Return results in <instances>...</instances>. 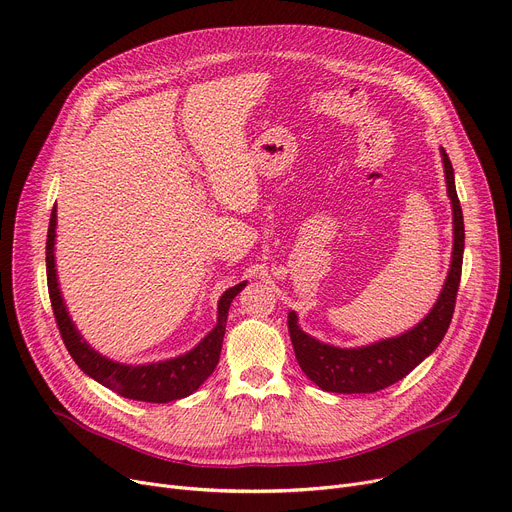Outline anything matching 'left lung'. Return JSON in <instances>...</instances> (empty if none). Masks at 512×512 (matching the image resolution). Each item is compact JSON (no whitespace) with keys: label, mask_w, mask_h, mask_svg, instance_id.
Here are the masks:
<instances>
[{"label":"left lung","mask_w":512,"mask_h":512,"mask_svg":"<svg viewBox=\"0 0 512 512\" xmlns=\"http://www.w3.org/2000/svg\"><path fill=\"white\" fill-rule=\"evenodd\" d=\"M447 194L453 209V252L447 281L426 318L400 336L385 338L367 346L340 348L320 342L299 328L297 313L289 311V334L301 371L324 391L373 393L404 379L445 338L461 281L465 229L463 213L455 190V176L449 155L441 147Z\"/></svg>","instance_id":"left-lung-1"}]
</instances>
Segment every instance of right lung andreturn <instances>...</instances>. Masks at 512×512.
Here are the masks:
<instances>
[{
  "mask_svg": "<svg viewBox=\"0 0 512 512\" xmlns=\"http://www.w3.org/2000/svg\"><path fill=\"white\" fill-rule=\"evenodd\" d=\"M55 227H57V207H53L49 233H47V283H49L51 305H53V313H55L61 338L69 350L71 359L77 363V367H80L94 381L119 393V396L137 400V402L168 404V402L186 398L192 391L199 389L219 363L229 305L235 299V295L246 287L248 281L227 289L221 295L217 303L215 328L192 350L168 361H157L147 365H125L119 361H112L100 355L98 350H94L84 340L80 330L75 328L73 320L69 318L67 305L59 289L57 268H55V238H57Z\"/></svg>",
  "mask_w": 512,
  "mask_h": 512,
  "instance_id": "add662e5",
  "label": "right lung"
}]
</instances>
